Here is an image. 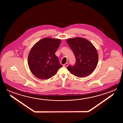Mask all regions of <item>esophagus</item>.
Listing matches in <instances>:
<instances>
[{"label": "esophagus", "mask_w": 123, "mask_h": 123, "mask_svg": "<svg viewBox=\"0 0 123 123\" xmlns=\"http://www.w3.org/2000/svg\"><path fill=\"white\" fill-rule=\"evenodd\" d=\"M68 63L67 62L65 64H64V65H63V66L64 67H67L68 66Z\"/></svg>", "instance_id": "obj_1"}]
</instances>
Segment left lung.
Segmentation results:
<instances>
[{
	"mask_svg": "<svg viewBox=\"0 0 123 123\" xmlns=\"http://www.w3.org/2000/svg\"><path fill=\"white\" fill-rule=\"evenodd\" d=\"M67 43L73 51L76 58V64L69 65L67 68L78 77H86L96 68L98 55L95 47L85 38L76 37L67 39Z\"/></svg>",
	"mask_w": 123,
	"mask_h": 123,
	"instance_id": "1",
	"label": "left lung"
}]
</instances>
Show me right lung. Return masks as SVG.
Segmentation results:
<instances>
[{"label":"right lung","instance_id":"obj_1","mask_svg":"<svg viewBox=\"0 0 123 123\" xmlns=\"http://www.w3.org/2000/svg\"><path fill=\"white\" fill-rule=\"evenodd\" d=\"M61 42L60 39L45 38L31 48L28 63L31 72L36 77L41 79H49L62 67L55 54Z\"/></svg>","mask_w":123,"mask_h":123}]
</instances>
